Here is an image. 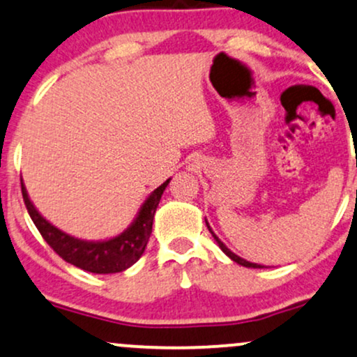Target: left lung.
Segmentation results:
<instances>
[{"mask_svg": "<svg viewBox=\"0 0 357 357\" xmlns=\"http://www.w3.org/2000/svg\"><path fill=\"white\" fill-rule=\"evenodd\" d=\"M206 226H208V229H209V233L213 234V238L216 239V243H218V246L221 248V251L225 252V255L227 256V257H231V259L234 261V263H238V264H241V266H246V268H264V266H261V264H256V263H249V261H246V259H243V257H239L238 255H234L233 251H231V249H227L226 246H225V243L221 241L220 238H218L216 234L213 233V229L211 227H209V225H208V221H206Z\"/></svg>", "mask_w": 357, "mask_h": 357, "instance_id": "1", "label": "left lung"}]
</instances>
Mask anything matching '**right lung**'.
<instances>
[{"label":"right lung","mask_w":357,"mask_h":357,"mask_svg":"<svg viewBox=\"0 0 357 357\" xmlns=\"http://www.w3.org/2000/svg\"><path fill=\"white\" fill-rule=\"evenodd\" d=\"M169 181L171 179H166L160 188H156L148 196L135 221L121 234L106 239V241H84V239L63 233L61 229L51 225L38 213L23 183H21V192H23L24 204H26L34 226L38 227L43 239L54 249L56 255L61 256L66 263L88 273L113 274L128 269L143 256L146 244L151 236L154 213H156L162 192Z\"/></svg>","instance_id":"obj_1"}]
</instances>
